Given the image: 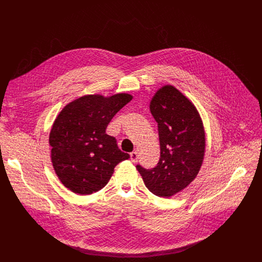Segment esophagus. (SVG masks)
<instances>
[{"mask_svg": "<svg viewBox=\"0 0 262 262\" xmlns=\"http://www.w3.org/2000/svg\"><path fill=\"white\" fill-rule=\"evenodd\" d=\"M138 159H139L138 152H137V151H133V152L130 154V160H132V162H133V163H136V162L138 161Z\"/></svg>", "mask_w": 262, "mask_h": 262, "instance_id": "esophagus-1", "label": "esophagus"}]
</instances>
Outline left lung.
I'll return each instance as SVG.
<instances>
[{
  "label": "left lung",
  "mask_w": 262,
  "mask_h": 262,
  "mask_svg": "<svg viewBox=\"0 0 262 262\" xmlns=\"http://www.w3.org/2000/svg\"><path fill=\"white\" fill-rule=\"evenodd\" d=\"M158 122L161 158L152 169L140 165L146 188L169 198L185 189L197 176L205 152V132L193 102L172 85L159 89L150 101Z\"/></svg>",
  "instance_id": "1"
}]
</instances>
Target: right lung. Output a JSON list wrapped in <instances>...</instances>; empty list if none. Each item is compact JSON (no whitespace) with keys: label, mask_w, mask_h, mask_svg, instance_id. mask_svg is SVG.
Wrapping results in <instances>:
<instances>
[{"label":"right lung","mask_w":262,"mask_h":262,"mask_svg":"<svg viewBox=\"0 0 262 262\" xmlns=\"http://www.w3.org/2000/svg\"><path fill=\"white\" fill-rule=\"evenodd\" d=\"M132 99L127 93L85 95L66 104L57 116L49 139L51 158L57 176L71 192L89 195L101 190L114 168L129 159L105 129Z\"/></svg>","instance_id":"add662e5"}]
</instances>
